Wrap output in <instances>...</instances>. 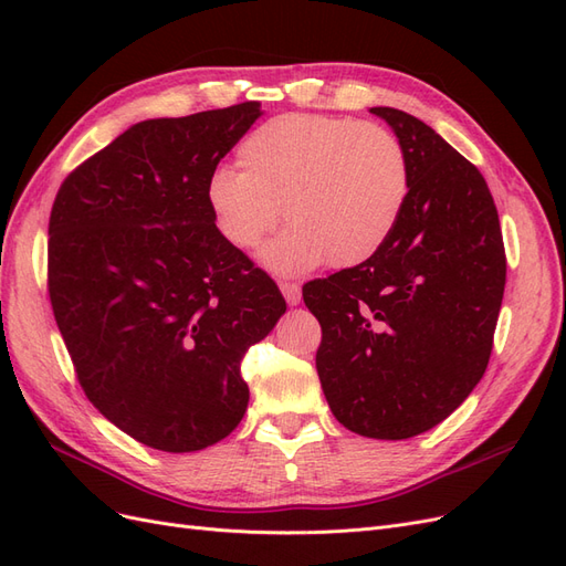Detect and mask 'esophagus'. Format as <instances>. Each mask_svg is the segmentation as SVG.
Here are the masks:
<instances>
[{
    "label": "esophagus",
    "instance_id": "34e87169",
    "mask_svg": "<svg viewBox=\"0 0 566 566\" xmlns=\"http://www.w3.org/2000/svg\"><path fill=\"white\" fill-rule=\"evenodd\" d=\"M281 293L290 306H297L302 300V290L297 283H281Z\"/></svg>",
    "mask_w": 566,
    "mask_h": 566
}]
</instances>
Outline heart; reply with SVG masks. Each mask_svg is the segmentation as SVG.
Listing matches in <instances>:
<instances>
[{
    "label": "heart",
    "instance_id": "obj_1",
    "mask_svg": "<svg viewBox=\"0 0 566 566\" xmlns=\"http://www.w3.org/2000/svg\"><path fill=\"white\" fill-rule=\"evenodd\" d=\"M238 156L243 169L217 165L205 200L219 233L238 250L260 248L283 217L290 229L262 252L264 266L281 276L325 260L335 266L370 260L408 200L406 150L380 125L279 115L256 127Z\"/></svg>",
    "mask_w": 566,
    "mask_h": 566
}]
</instances>
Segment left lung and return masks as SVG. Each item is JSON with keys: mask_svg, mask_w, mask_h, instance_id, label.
I'll return each instance as SVG.
<instances>
[{"mask_svg": "<svg viewBox=\"0 0 566 566\" xmlns=\"http://www.w3.org/2000/svg\"><path fill=\"white\" fill-rule=\"evenodd\" d=\"M410 188L370 260L302 287L321 323L318 380L333 416L370 439L432 430L482 380L505 290L499 212L479 169L397 108Z\"/></svg>", "mask_w": 566, "mask_h": 566, "instance_id": "8db88e82", "label": "left lung"}]
</instances>
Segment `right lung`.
<instances>
[{
    "mask_svg": "<svg viewBox=\"0 0 566 566\" xmlns=\"http://www.w3.org/2000/svg\"><path fill=\"white\" fill-rule=\"evenodd\" d=\"M262 115L256 101L132 125L61 184L49 297L98 413L167 453L243 420L245 352L285 314L262 269L219 233L205 181Z\"/></svg>",
    "mask_w": 566,
    "mask_h": 566,
    "instance_id": "add662e5",
    "label": "right lung"
}]
</instances>
